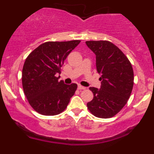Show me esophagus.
Wrapping results in <instances>:
<instances>
[{
  "instance_id": "obj_1",
  "label": "esophagus",
  "mask_w": 154,
  "mask_h": 154,
  "mask_svg": "<svg viewBox=\"0 0 154 154\" xmlns=\"http://www.w3.org/2000/svg\"><path fill=\"white\" fill-rule=\"evenodd\" d=\"M85 89H86V88H85V87L82 86V85H78V90H85Z\"/></svg>"
}]
</instances>
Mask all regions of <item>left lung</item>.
<instances>
[{"label":"left lung","mask_w":154,"mask_h":154,"mask_svg":"<svg viewBox=\"0 0 154 154\" xmlns=\"http://www.w3.org/2000/svg\"><path fill=\"white\" fill-rule=\"evenodd\" d=\"M96 55V67L100 74V89L90 88L93 100L87 104L95 117L110 118L118 113L130 97L133 87L131 63L123 51L109 41H87Z\"/></svg>","instance_id":"8db88e82"}]
</instances>
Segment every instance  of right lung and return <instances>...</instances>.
Here are the masks:
<instances>
[{
    "label": "right lung",
    "instance_id": "1",
    "mask_svg": "<svg viewBox=\"0 0 154 154\" xmlns=\"http://www.w3.org/2000/svg\"><path fill=\"white\" fill-rule=\"evenodd\" d=\"M80 40L47 42L29 54L22 70V86L28 102L43 116H56L66 109L77 85H65L57 75Z\"/></svg>",
    "mask_w": 154,
    "mask_h": 154
}]
</instances>
